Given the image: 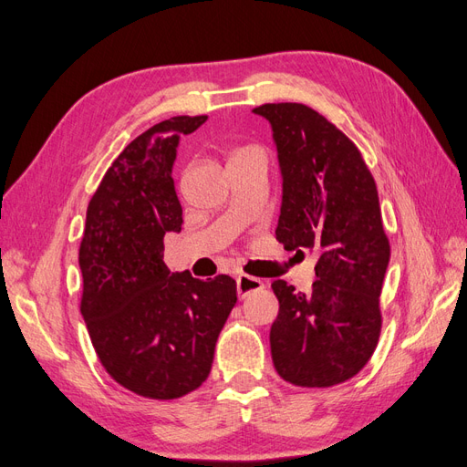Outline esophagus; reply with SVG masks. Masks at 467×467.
I'll use <instances>...</instances> for the list:
<instances>
[{"mask_svg": "<svg viewBox=\"0 0 467 467\" xmlns=\"http://www.w3.org/2000/svg\"><path fill=\"white\" fill-rule=\"evenodd\" d=\"M264 289V281L258 277H250V275H238L236 277V291L240 298H246L250 293Z\"/></svg>", "mask_w": 467, "mask_h": 467, "instance_id": "1", "label": "esophagus"}]
</instances>
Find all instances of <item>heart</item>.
I'll return each instance as SVG.
<instances>
[{
    "label": "heart",
    "instance_id": "heart-1",
    "mask_svg": "<svg viewBox=\"0 0 467 467\" xmlns=\"http://www.w3.org/2000/svg\"><path fill=\"white\" fill-rule=\"evenodd\" d=\"M243 153H260V151H255V149H244Z\"/></svg>",
    "mask_w": 467,
    "mask_h": 467
}]
</instances>
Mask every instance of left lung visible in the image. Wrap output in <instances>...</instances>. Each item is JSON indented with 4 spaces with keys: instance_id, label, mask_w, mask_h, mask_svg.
I'll use <instances>...</instances> for the list:
<instances>
[{
    "instance_id": "8db88e82",
    "label": "left lung",
    "mask_w": 467,
    "mask_h": 467,
    "mask_svg": "<svg viewBox=\"0 0 467 467\" xmlns=\"http://www.w3.org/2000/svg\"><path fill=\"white\" fill-rule=\"evenodd\" d=\"M252 112L272 126L277 149L279 243L318 255L310 293L272 283L279 300L269 332L274 367L295 386H334L368 363L380 336L389 244L379 190L355 143L322 114L296 102Z\"/></svg>"
}]
</instances>
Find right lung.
Segmentation results:
<instances>
[{
    "label": "right lung",
    "instance_id": "add662e5",
    "mask_svg": "<svg viewBox=\"0 0 467 467\" xmlns=\"http://www.w3.org/2000/svg\"><path fill=\"white\" fill-rule=\"evenodd\" d=\"M205 119L174 116L135 138L87 207L83 320L112 379L151 400L182 398L203 384L236 305L233 277L171 274L162 260L164 234L184 223L172 180L178 145Z\"/></svg>",
    "mask_w": 467,
    "mask_h": 467
}]
</instances>
